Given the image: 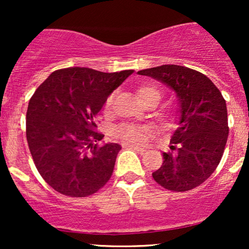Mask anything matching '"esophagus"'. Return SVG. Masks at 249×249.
I'll list each match as a JSON object with an SVG mask.
<instances>
[{
    "mask_svg": "<svg viewBox=\"0 0 249 249\" xmlns=\"http://www.w3.org/2000/svg\"><path fill=\"white\" fill-rule=\"evenodd\" d=\"M124 147H126V148H132V150L138 151V152H141V153L145 152V148L139 147V146H137V145H133V144H124Z\"/></svg>",
    "mask_w": 249,
    "mask_h": 249,
    "instance_id": "esophagus-1",
    "label": "esophagus"
}]
</instances>
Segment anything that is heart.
I'll return each instance as SVG.
<instances>
[{"instance_id": "heart-1", "label": "heart", "mask_w": 249, "mask_h": 249, "mask_svg": "<svg viewBox=\"0 0 249 249\" xmlns=\"http://www.w3.org/2000/svg\"><path fill=\"white\" fill-rule=\"evenodd\" d=\"M137 95L144 105L150 104V103H156L158 104L161 99L162 92L159 88L154 87L152 84H142L137 89ZM113 99H115V93H111L105 102V108H110L112 105ZM116 137L123 139V141L133 142V144H144L147 141L150 132L146 127L138 126V125L132 124H123L115 130Z\"/></svg>"}]
</instances>
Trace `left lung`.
Returning <instances> with one entry per match:
<instances>
[{
    "label": "left lung",
    "mask_w": 249,
    "mask_h": 249,
    "mask_svg": "<svg viewBox=\"0 0 249 249\" xmlns=\"http://www.w3.org/2000/svg\"><path fill=\"white\" fill-rule=\"evenodd\" d=\"M176 92L178 128L171 137L172 152L152 173L160 186L185 192L211 177L224 154L228 137L227 107L219 89L199 71L181 65H161L138 71Z\"/></svg>",
    "instance_id": "left-lung-1"
}]
</instances>
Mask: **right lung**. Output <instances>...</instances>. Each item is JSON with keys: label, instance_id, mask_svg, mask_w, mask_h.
Instances as JSON below:
<instances>
[{"label": "right lung", "instance_id": "1", "mask_svg": "<svg viewBox=\"0 0 249 249\" xmlns=\"http://www.w3.org/2000/svg\"><path fill=\"white\" fill-rule=\"evenodd\" d=\"M133 70L102 72L89 68L53 71L37 88L27 111V141L48 185L68 196L96 193L111 178L122 146L96 132L97 113Z\"/></svg>", "mask_w": 249, "mask_h": 249}]
</instances>
